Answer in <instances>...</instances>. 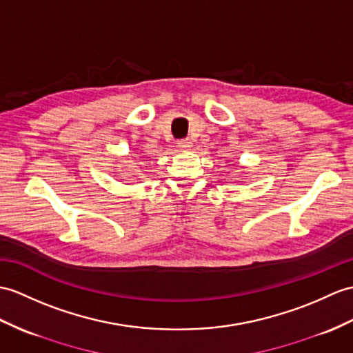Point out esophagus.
<instances>
[{"instance_id": "obj_1", "label": "esophagus", "mask_w": 353, "mask_h": 353, "mask_svg": "<svg viewBox=\"0 0 353 353\" xmlns=\"http://www.w3.org/2000/svg\"><path fill=\"white\" fill-rule=\"evenodd\" d=\"M177 147L180 150H188V149H191L192 147V143H191V139L190 138H185V139H180V141L177 143Z\"/></svg>"}]
</instances>
